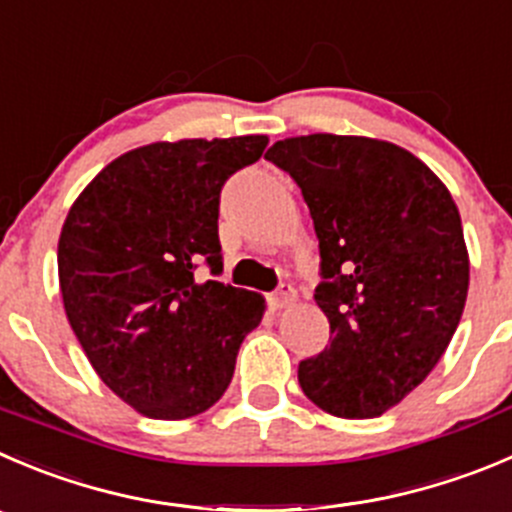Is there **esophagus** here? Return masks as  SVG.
<instances>
[{"instance_id": "esophagus-1", "label": "esophagus", "mask_w": 512, "mask_h": 512, "mask_svg": "<svg viewBox=\"0 0 512 512\" xmlns=\"http://www.w3.org/2000/svg\"><path fill=\"white\" fill-rule=\"evenodd\" d=\"M295 297H297L295 287L285 285V282H282V285L277 287V290L270 295L272 310H282V307H290L292 302H295Z\"/></svg>"}]
</instances>
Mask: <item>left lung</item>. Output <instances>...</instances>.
I'll use <instances>...</instances> for the list:
<instances>
[{
	"label": "left lung",
	"mask_w": 512,
	"mask_h": 512,
	"mask_svg": "<svg viewBox=\"0 0 512 512\" xmlns=\"http://www.w3.org/2000/svg\"><path fill=\"white\" fill-rule=\"evenodd\" d=\"M265 160L300 187L320 242L315 302L330 345L297 367L337 418H375L430 375L468 297V250L443 182L408 150L367 137H287Z\"/></svg>",
	"instance_id": "obj_1"
}]
</instances>
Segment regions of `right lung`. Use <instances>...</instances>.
<instances>
[{
    "label": "right lung",
    "mask_w": 512,
    "mask_h": 512,
    "mask_svg": "<svg viewBox=\"0 0 512 512\" xmlns=\"http://www.w3.org/2000/svg\"><path fill=\"white\" fill-rule=\"evenodd\" d=\"M265 147L262 135L140 147L109 162L64 220L57 265L69 325L104 385L147 418L212 408L260 325L262 297L217 280V217L225 182Z\"/></svg>",
    "instance_id": "1"
}]
</instances>
